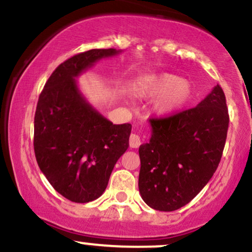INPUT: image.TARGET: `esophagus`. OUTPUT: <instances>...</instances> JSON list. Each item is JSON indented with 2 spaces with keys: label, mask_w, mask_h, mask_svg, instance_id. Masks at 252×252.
I'll return each mask as SVG.
<instances>
[{
  "label": "esophagus",
  "mask_w": 252,
  "mask_h": 252,
  "mask_svg": "<svg viewBox=\"0 0 252 252\" xmlns=\"http://www.w3.org/2000/svg\"><path fill=\"white\" fill-rule=\"evenodd\" d=\"M129 145H130L131 148H137L141 145V139L139 135L131 134L130 137H129Z\"/></svg>",
  "instance_id": "1"
}]
</instances>
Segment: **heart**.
<instances>
[{"instance_id": "1", "label": "heart", "mask_w": 252, "mask_h": 252, "mask_svg": "<svg viewBox=\"0 0 252 252\" xmlns=\"http://www.w3.org/2000/svg\"><path fill=\"white\" fill-rule=\"evenodd\" d=\"M143 98H160L157 111L162 116L173 115L184 109L192 99V88L182 76L175 74H159L143 82L139 88Z\"/></svg>"}]
</instances>
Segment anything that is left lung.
I'll list each match as a JSON object with an SVG mask.
<instances>
[{"label":"left lung","instance_id":"8db88e82","mask_svg":"<svg viewBox=\"0 0 252 252\" xmlns=\"http://www.w3.org/2000/svg\"><path fill=\"white\" fill-rule=\"evenodd\" d=\"M228 122L219 85L196 107L149 120L151 139L139 148V190L151 208L176 211L206 187L222 156Z\"/></svg>","mask_w":252,"mask_h":252}]
</instances>
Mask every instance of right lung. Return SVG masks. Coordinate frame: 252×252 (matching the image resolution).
Returning a JSON list of instances; mask_svg holds the SVG:
<instances>
[{
  "mask_svg": "<svg viewBox=\"0 0 252 252\" xmlns=\"http://www.w3.org/2000/svg\"><path fill=\"white\" fill-rule=\"evenodd\" d=\"M122 50L93 49L55 69L38 99L34 153L49 183L71 202L103 195L116 162L129 147L131 124H113L99 113L77 86L79 77L101 59Z\"/></svg>",
  "mask_w": 252,
  "mask_h": 252,
  "instance_id": "obj_1",
  "label": "right lung"
}]
</instances>
